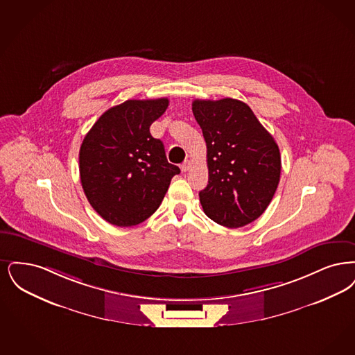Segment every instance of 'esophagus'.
<instances>
[{
    "mask_svg": "<svg viewBox=\"0 0 355 355\" xmlns=\"http://www.w3.org/2000/svg\"><path fill=\"white\" fill-rule=\"evenodd\" d=\"M191 166H192V163L189 160H185L184 163L180 166V170H182V172H187L191 168Z\"/></svg>",
    "mask_w": 355,
    "mask_h": 355,
    "instance_id": "1",
    "label": "esophagus"
}]
</instances>
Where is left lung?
<instances>
[{
    "instance_id": "left-lung-1",
    "label": "left lung",
    "mask_w": 355,
    "mask_h": 355,
    "mask_svg": "<svg viewBox=\"0 0 355 355\" xmlns=\"http://www.w3.org/2000/svg\"><path fill=\"white\" fill-rule=\"evenodd\" d=\"M192 111L207 143L204 214L227 228L244 227L261 216L277 189V143L241 101L196 99Z\"/></svg>"
}]
</instances>
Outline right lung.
I'll return each instance as SVG.
<instances>
[{"mask_svg":"<svg viewBox=\"0 0 355 355\" xmlns=\"http://www.w3.org/2000/svg\"><path fill=\"white\" fill-rule=\"evenodd\" d=\"M167 107V98L125 101L103 112L82 141L83 192L112 225L132 227L147 220L159 208L171 179L180 173L168 163L163 141L150 132Z\"/></svg>","mask_w":355,"mask_h":355,"instance_id":"obj_1","label":"right lung"}]
</instances>
